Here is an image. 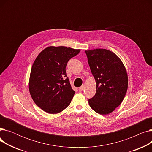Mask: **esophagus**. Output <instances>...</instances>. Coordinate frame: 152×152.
I'll return each instance as SVG.
<instances>
[{"label": "esophagus", "instance_id": "34e87169", "mask_svg": "<svg viewBox=\"0 0 152 152\" xmlns=\"http://www.w3.org/2000/svg\"><path fill=\"white\" fill-rule=\"evenodd\" d=\"M83 89H84V86H83L80 87H79V91H80V92L83 91Z\"/></svg>", "mask_w": 152, "mask_h": 152}]
</instances>
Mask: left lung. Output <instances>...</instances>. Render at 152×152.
Wrapping results in <instances>:
<instances>
[{
	"instance_id": "1",
	"label": "left lung",
	"mask_w": 152,
	"mask_h": 152,
	"mask_svg": "<svg viewBox=\"0 0 152 152\" xmlns=\"http://www.w3.org/2000/svg\"><path fill=\"white\" fill-rule=\"evenodd\" d=\"M96 83V93L89 100L95 112L108 115L122 103L127 90L128 77L121 60L110 50L95 49L85 51Z\"/></svg>"
}]
</instances>
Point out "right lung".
<instances>
[{"mask_svg": "<svg viewBox=\"0 0 152 152\" xmlns=\"http://www.w3.org/2000/svg\"><path fill=\"white\" fill-rule=\"evenodd\" d=\"M80 50L65 46H49L40 52L34 60L29 91L34 103L45 112L57 114L70 104L75 92L65 68L68 61Z\"/></svg>", "mask_w": 152, "mask_h": 152, "instance_id": "add662e5", "label": "right lung"}]
</instances>
